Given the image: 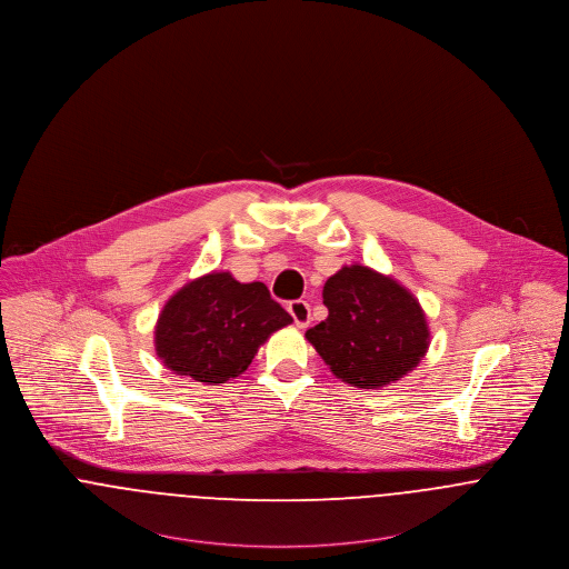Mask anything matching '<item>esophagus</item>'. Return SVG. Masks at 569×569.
Returning a JSON list of instances; mask_svg holds the SVG:
<instances>
[{"mask_svg":"<svg viewBox=\"0 0 569 569\" xmlns=\"http://www.w3.org/2000/svg\"><path fill=\"white\" fill-rule=\"evenodd\" d=\"M287 310H289V315L293 317V321H296L298 328H307V326H309L310 307L305 300H293V302H289Z\"/></svg>","mask_w":569,"mask_h":569,"instance_id":"esophagus-1","label":"esophagus"}]
</instances>
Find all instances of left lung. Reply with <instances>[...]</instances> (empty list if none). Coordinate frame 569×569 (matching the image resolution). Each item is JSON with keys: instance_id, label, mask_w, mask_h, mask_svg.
<instances>
[{"instance_id": "obj_1", "label": "left lung", "mask_w": 569, "mask_h": 569, "mask_svg": "<svg viewBox=\"0 0 569 569\" xmlns=\"http://www.w3.org/2000/svg\"><path fill=\"white\" fill-rule=\"evenodd\" d=\"M328 317L307 339L330 371L359 389H380L413 371L430 330L413 293L369 267H341L323 284Z\"/></svg>"}]
</instances>
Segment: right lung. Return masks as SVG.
<instances>
[{"label":"right lung","instance_id":"add662e5","mask_svg":"<svg viewBox=\"0 0 569 569\" xmlns=\"http://www.w3.org/2000/svg\"><path fill=\"white\" fill-rule=\"evenodd\" d=\"M291 321L262 282L212 271L167 300L156 321V355L178 376L221 385L243 373L269 335Z\"/></svg>","mask_w":569,"mask_h":569}]
</instances>
